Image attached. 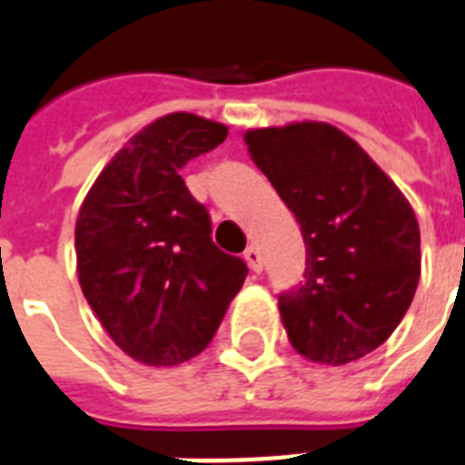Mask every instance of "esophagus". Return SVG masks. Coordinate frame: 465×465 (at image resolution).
I'll use <instances>...</instances> for the list:
<instances>
[{
	"label": "esophagus",
	"instance_id": "esophagus-1",
	"mask_svg": "<svg viewBox=\"0 0 465 465\" xmlns=\"http://www.w3.org/2000/svg\"><path fill=\"white\" fill-rule=\"evenodd\" d=\"M243 258H246L248 268L253 272L263 271V258H261V251H258L256 246H248L246 251H243Z\"/></svg>",
	"mask_w": 465,
	"mask_h": 465
}]
</instances>
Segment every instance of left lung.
<instances>
[{
  "mask_svg": "<svg viewBox=\"0 0 465 465\" xmlns=\"http://www.w3.org/2000/svg\"><path fill=\"white\" fill-rule=\"evenodd\" d=\"M248 153L295 214L304 282L278 297L307 361L343 366L395 331L420 282V224L398 185L331 124L246 131Z\"/></svg>",
  "mask_w": 465,
  "mask_h": 465,
  "instance_id": "left-lung-1",
  "label": "left lung"
}]
</instances>
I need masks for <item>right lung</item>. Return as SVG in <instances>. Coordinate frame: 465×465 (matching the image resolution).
Masks as SVG:
<instances>
[{
  "label": "right lung",
  "instance_id": "obj_1",
  "mask_svg": "<svg viewBox=\"0 0 465 465\" xmlns=\"http://www.w3.org/2000/svg\"><path fill=\"white\" fill-rule=\"evenodd\" d=\"M226 134L187 112L155 119L99 173L77 214L83 295L116 346L146 366L207 349L248 275L214 246L207 207L180 177Z\"/></svg>",
  "mask_w": 465,
  "mask_h": 465
}]
</instances>
